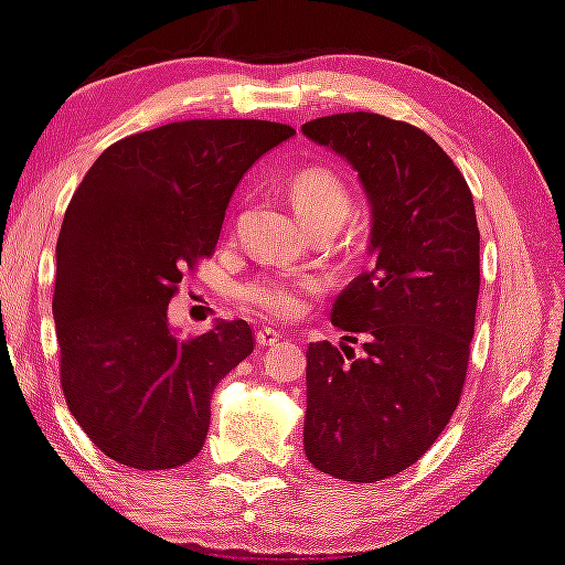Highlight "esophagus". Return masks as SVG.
Masks as SVG:
<instances>
[{"mask_svg": "<svg viewBox=\"0 0 565 565\" xmlns=\"http://www.w3.org/2000/svg\"><path fill=\"white\" fill-rule=\"evenodd\" d=\"M279 338L281 331H276V328H259V331H256V343L259 345H274Z\"/></svg>", "mask_w": 565, "mask_h": 565, "instance_id": "34e87169", "label": "esophagus"}]
</instances>
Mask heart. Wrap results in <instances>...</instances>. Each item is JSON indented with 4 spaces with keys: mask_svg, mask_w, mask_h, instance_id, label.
I'll use <instances>...</instances> for the list:
<instances>
[{
    "mask_svg": "<svg viewBox=\"0 0 565 565\" xmlns=\"http://www.w3.org/2000/svg\"><path fill=\"white\" fill-rule=\"evenodd\" d=\"M289 198L306 227L338 230L353 207L345 180L328 166L301 168L289 182ZM326 281L316 274L262 271L237 286V301L269 318H296L309 306V296L321 294Z\"/></svg>",
    "mask_w": 565,
    "mask_h": 565,
    "instance_id": "1",
    "label": "heart"
}]
</instances>
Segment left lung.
I'll return each instance as SVG.
<instances>
[{
	"label": "left lung",
	"mask_w": 565,
	"mask_h": 565,
	"mask_svg": "<svg viewBox=\"0 0 565 565\" xmlns=\"http://www.w3.org/2000/svg\"><path fill=\"white\" fill-rule=\"evenodd\" d=\"M301 130L358 170L375 254L331 311L365 353L328 341L306 351L303 449L326 475L373 484L437 443L465 390L479 299L475 200L452 158L405 120L355 110Z\"/></svg>",
	"instance_id": "8db88e82"
}]
</instances>
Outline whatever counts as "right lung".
<instances>
[{"label": "right lung", "mask_w": 565, "mask_h": 565, "mask_svg": "<svg viewBox=\"0 0 565 565\" xmlns=\"http://www.w3.org/2000/svg\"><path fill=\"white\" fill-rule=\"evenodd\" d=\"M271 120H180L100 152L56 242L54 321L66 405L100 452L132 469L200 455L214 387L254 351L247 321L188 341L168 303L217 247L234 188L294 136Z\"/></svg>", "instance_id": "add662e5"}]
</instances>
